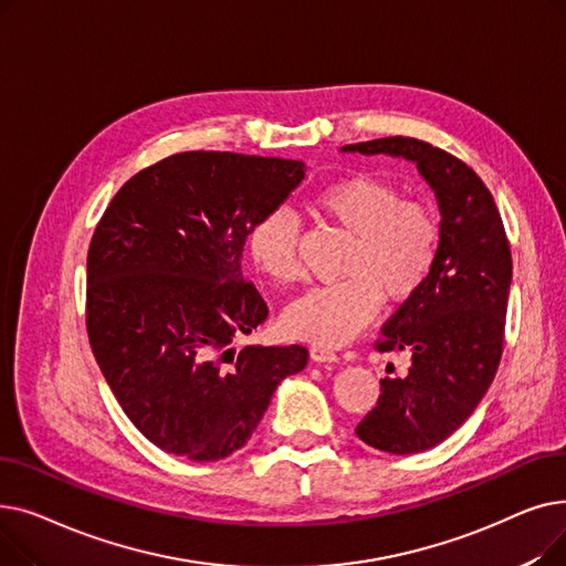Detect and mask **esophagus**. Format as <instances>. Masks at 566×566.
<instances>
[{
	"mask_svg": "<svg viewBox=\"0 0 566 566\" xmlns=\"http://www.w3.org/2000/svg\"><path fill=\"white\" fill-rule=\"evenodd\" d=\"M310 355L314 363H337V358H339L333 348H325V346H312Z\"/></svg>",
	"mask_w": 566,
	"mask_h": 566,
	"instance_id": "34e87169",
	"label": "esophagus"
}]
</instances>
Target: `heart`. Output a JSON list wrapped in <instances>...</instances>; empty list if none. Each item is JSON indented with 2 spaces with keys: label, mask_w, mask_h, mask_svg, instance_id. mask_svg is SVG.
<instances>
[{
  "label": "heart",
  "mask_w": 566,
  "mask_h": 566,
  "mask_svg": "<svg viewBox=\"0 0 566 566\" xmlns=\"http://www.w3.org/2000/svg\"><path fill=\"white\" fill-rule=\"evenodd\" d=\"M310 208L350 233L342 280L305 291L284 312L293 339L342 346L376 318L380 298L403 305L429 282L440 252V220L433 208L376 174H348L316 190ZM298 220L286 208L265 211L248 233L256 271L275 284L301 275Z\"/></svg>",
  "instance_id": "heart-1"
}]
</instances>
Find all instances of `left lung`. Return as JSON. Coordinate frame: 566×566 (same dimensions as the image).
I'll return each instance as SVG.
<instances>
[{
    "mask_svg": "<svg viewBox=\"0 0 566 566\" xmlns=\"http://www.w3.org/2000/svg\"><path fill=\"white\" fill-rule=\"evenodd\" d=\"M418 165L440 206V252L412 301L382 325L376 350H408L403 378H380L376 406L355 427L390 454H415L450 438L484 399L504 348L512 250L493 195L457 156L415 137L346 144Z\"/></svg>",
    "mask_w": 566,
    "mask_h": 566,
    "instance_id": "obj_1",
    "label": "left lung"
}]
</instances>
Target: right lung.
Here are the masks:
<instances>
[{"instance_id":"right-lung-1","label":"right lung","mask_w":566,"mask_h":566,"mask_svg":"<svg viewBox=\"0 0 566 566\" xmlns=\"http://www.w3.org/2000/svg\"><path fill=\"white\" fill-rule=\"evenodd\" d=\"M305 178L298 160L174 154L114 195L86 254V335L128 420L160 450L218 461L241 450L301 344H229L268 318L243 277L252 224Z\"/></svg>"}]
</instances>
